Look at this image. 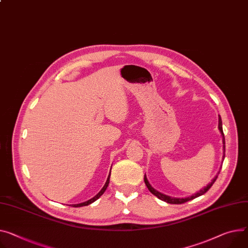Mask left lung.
Returning a JSON list of instances; mask_svg holds the SVG:
<instances>
[{
    "instance_id": "obj_1",
    "label": "left lung",
    "mask_w": 248,
    "mask_h": 248,
    "mask_svg": "<svg viewBox=\"0 0 248 248\" xmlns=\"http://www.w3.org/2000/svg\"><path fill=\"white\" fill-rule=\"evenodd\" d=\"M218 129H219V132H220V134L222 135V137H223V139H222V142H223V144H225V142H224V135H223V131H222V122H221V118H220V116H219V118H218ZM223 151L225 152V146L223 145ZM222 160H224V154H223V157H222ZM218 174H219V172H218ZM217 179V176H216L213 180H212V182L209 183L206 186H204L203 188H202L200 192H198L197 194H195V195H193V196H190V197H186V198H173V197H170V196H167V195H164V194H162V193H160V192H158V190H156L153 186H152L150 184H149V182H148V180H147V177H146V175H145V177H144V181H145V184H146V186H147V187H148V189L150 190V192L153 194L154 196H156L158 199H160L161 201H164V202H168V203H175V204H180V203H184V202H188V201H190V200H194V199H196V198H198V197H200V196H202V195H203V194H205L207 190L212 187V186L214 185V183L216 182V180Z\"/></svg>"
}]
</instances>
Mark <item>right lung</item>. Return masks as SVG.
<instances>
[{"label":"right lung","mask_w":248,"mask_h":248,"mask_svg":"<svg viewBox=\"0 0 248 248\" xmlns=\"http://www.w3.org/2000/svg\"><path fill=\"white\" fill-rule=\"evenodd\" d=\"M111 173V172H110ZM109 180H110V174H109V176H108V178H107V181H106V183H105V185H104V186L101 188V190L100 192L95 196V197H93L92 199H90V200H88V201H86V202H81V203H76V204H72L74 207H79V206H84V205H88V204H90V203H92V202H94L96 200H98L103 194H104V192L106 190V188H107V186H108V185H109Z\"/></svg>","instance_id":"add662e5"}]
</instances>
